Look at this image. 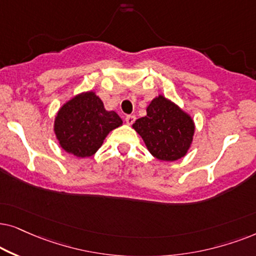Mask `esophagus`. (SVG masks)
<instances>
[{"label":"esophagus","mask_w":256,"mask_h":256,"mask_svg":"<svg viewBox=\"0 0 256 256\" xmlns=\"http://www.w3.org/2000/svg\"><path fill=\"white\" fill-rule=\"evenodd\" d=\"M125 122H126V124H128V125H132V124H134V122H136V116H134V114H128V116H126Z\"/></svg>","instance_id":"obj_1"}]
</instances>
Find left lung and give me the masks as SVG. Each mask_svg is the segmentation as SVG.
Instances as JSON below:
<instances>
[{"mask_svg":"<svg viewBox=\"0 0 256 256\" xmlns=\"http://www.w3.org/2000/svg\"><path fill=\"white\" fill-rule=\"evenodd\" d=\"M146 111L148 114L137 119L134 128L140 134L150 153L164 162L185 156L194 134L192 118L162 96L154 98Z\"/></svg>","mask_w":256,"mask_h":256,"instance_id":"left-lung-1","label":"left lung"}]
</instances>
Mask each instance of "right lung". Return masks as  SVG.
<instances>
[{
    "instance_id": "add662e5",
    "label": "right lung",
    "mask_w": 256,
    "mask_h": 256,
    "mask_svg": "<svg viewBox=\"0 0 256 256\" xmlns=\"http://www.w3.org/2000/svg\"><path fill=\"white\" fill-rule=\"evenodd\" d=\"M122 120L106 111L94 92L80 94L64 104L54 119V134L68 153L86 158L98 151L104 139Z\"/></svg>"
}]
</instances>
